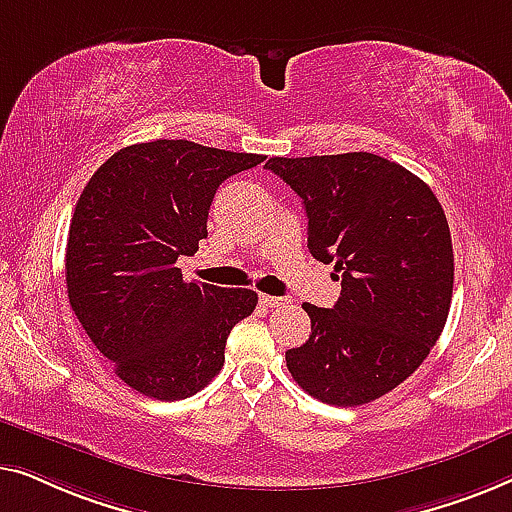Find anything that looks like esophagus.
I'll list each match as a JSON object with an SVG mask.
<instances>
[{"label":"esophagus","instance_id":"34e87169","mask_svg":"<svg viewBox=\"0 0 512 512\" xmlns=\"http://www.w3.org/2000/svg\"><path fill=\"white\" fill-rule=\"evenodd\" d=\"M259 301H262V304H264L266 308H278V306H283L287 299H283V297H271V294H259Z\"/></svg>","mask_w":512,"mask_h":512}]
</instances>
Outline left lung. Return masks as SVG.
Instances as JSON below:
<instances>
[{"label":"left lung","instance_id":"left-lung-1","mask_svg":"<svg viewBox=\"0 0 512 512\" xmlns=\"http://www.w3.org/2000/svg\"><path fill=\"white\" fill-rule=\"evenodd\" d=\"M301 197L308 250L334 262V308L304 304L311 336L285 352L292 378L331 406H362L401 385L441 336L455 257L431 187L373 153L271 157Z\"/></svg>","mask_w":512,"mask_h":512}]
</instances>
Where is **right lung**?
<instances>
[{
    "label": "right lung",
    "mask_w": 512,
    "mask_h": 512,
    "mask_svg": "<svg viewBox=\"0 0 512 512\" xmlns=\"http://www.w3.org/2000/svg\"><path fill=\"white\" fill-rule=\"evenodd\" d=\"M264 155L185 139L134 143L95 171L67 239V292L115 376L150 399L178 401L211 383L225 364L236 322L257 292L187 283L176 262L206 239L215 190Z\"/></svg>",
    "instance_id": "obj_1"
}]
</instances>
